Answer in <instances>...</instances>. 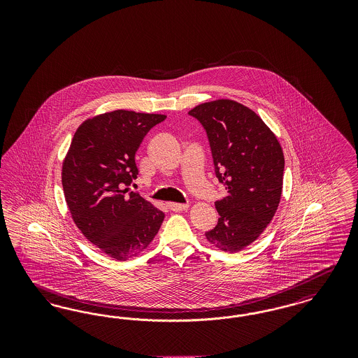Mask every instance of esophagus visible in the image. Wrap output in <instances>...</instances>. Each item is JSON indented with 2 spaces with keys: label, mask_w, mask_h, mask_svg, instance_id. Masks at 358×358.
<instances>
[{
  "label": "esophagus",
  "mask_w": 358,
  "mask_h": 358,
  "mask_svg": "<svg viewBox=\"0 0 358 358\" xmlns=\"http://www.w3.org/2000/svg\"><path fill=\"white\" fill-rule=\"evenodd\" d=\"M169 208L174 212H180V210H185L189 208L187 204H178V203H169Z\"/></svg>",
  "instance_id": "esophagus-1"
}]
</instances>
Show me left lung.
Here are the masks:
<instances>
[{
	"mask_svg": "<svg viewBox=\"0 0 358 358\" xmlns=\"http://www.w3.org/2000/svg\"><path fill=\"white\" fill-rule=\"evenodd\" d=\"M189 114L204 126L216 177L227 189L215 203L219 222L205 236L216 248L235 254L273 220L282 197L283 150L255 111L236 101L201 103Z\"/></svg>",
	"mask_w": 358,
	"mask_h": 358,
	"instance_id": "obj_1",
	"label": "left lung"
}]
</instances>
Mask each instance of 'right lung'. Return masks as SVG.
Listing matches in <instances>:
<instances>
[{
  "instance_id": "obj_1",
  "label": "right lung",
  "mask_w": 358,
  "mask_h": 358,
  "mask_svg": "<svg viewBox=\"0 0 358 358\" xmlns=\"http://www.w3.org/2000/svg\"><path fill=\"white\" fill-rule=\"evenodd\" d=\"M166 115L115 110L85 120L63 159L62 182L79 231L115 260L143 252L165 213L130 190L136 153L148 131Z\"/></svg>"
}]
</instances>
